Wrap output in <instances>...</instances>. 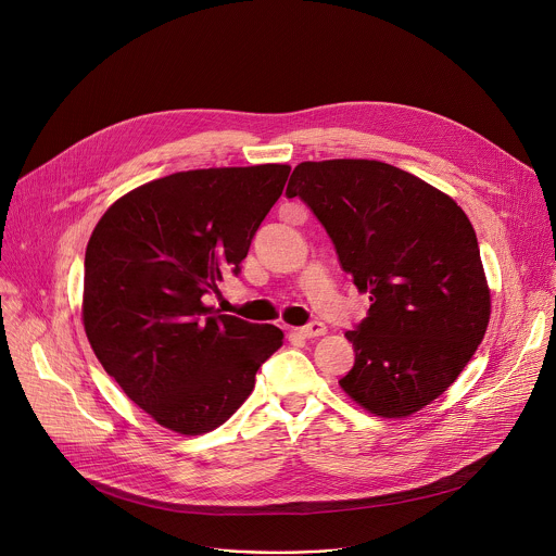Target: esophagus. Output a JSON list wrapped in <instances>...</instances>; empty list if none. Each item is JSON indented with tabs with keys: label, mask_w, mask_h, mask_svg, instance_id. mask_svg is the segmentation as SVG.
I'll list each match as a JSON object with an SVG mask.
<instances>
[{
	"label": "esophagus",
	"mask_w": 556,
	"mask_h": 556,
	"mask_svg": "<svg viewBox=\"0 0 556 556\" xmlns=\"http://www.w3.org/2000/svg\"><path fill=\"white\" fill-rule=\"evenodd\" d=\"M294 332H296L299 337H303V339L324 337V334H326V324H321V321H312V324H307V326H301V328H296Z\"/></svg>",
	"instance_id": "obj_1"
}]
</instances>
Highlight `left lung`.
Masks as SVG:
<instances>
[{
  "label": "left lung",
  "instance_id": "left-lung-1",
  "mask_svg": "<svg viewBox=\"0 0 556 556\" xmlns=\"http://www.w3.org/2000/svg\"><path fill=\"white\" fill-rule=\"evenodd\" d=\"M299 195L328 230L341 268L369 292L350 332L354 367L339 380L363 409L405 418L462 374L491 319L478 235L466 213L425 180L378 161L294 167Z\"/></svg>",
  "mask_w": 556,
  "mask_h": 556
}]
</instances>
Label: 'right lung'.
<instances>
[{
  "label": "right lung",
  "instance_id": "obj_1",
  "mask_svg": "<svg viewBox=\"0 0 556 556\" xmlns=\"http://www.w3.org/2000/svg\"><path fill=\"white\" fill-rule=\"evenodd\" d=\"M288 165L180 172L116 200L86 251L84 326L103 369L157 425L200 435L249 399L283 332L213 312L279 200Z\"/></svg>",
  "mask_w": 556,
  "mask_h": 556
}]
</instances>
